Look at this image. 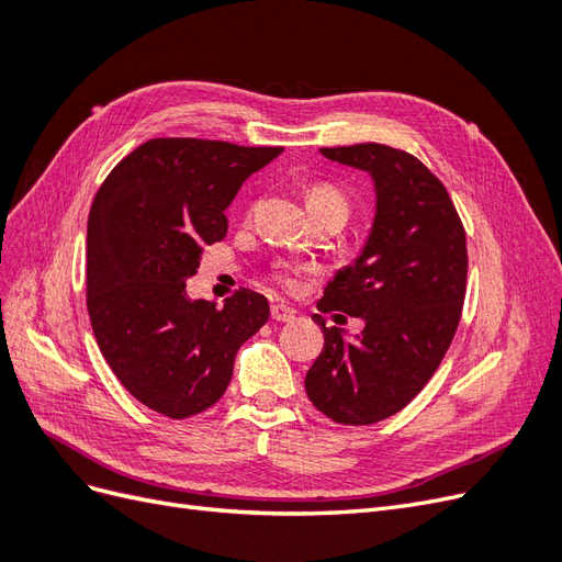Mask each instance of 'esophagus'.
<instances>
[{
  "label": "esophagus",
  "mask_w": 562,
  "mask_h": 562,
  "mask_svg": "<svg viewBox=\"0 0 562 562\" xmlns=\"http://www.w3.org/2000/svg\"><path fill=\"white\" fill-rule=\"evenodd\" d=\"M269 312H271V318H274L277 323H288V321L295 318V310L288 307V304H281V302L271 304Z\"/></svg>",
  "instance_id": "34e87169"
}]
</instances>
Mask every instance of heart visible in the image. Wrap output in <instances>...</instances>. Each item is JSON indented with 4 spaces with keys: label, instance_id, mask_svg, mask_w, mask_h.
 <instances>
[{
    "label": "heart",
    "instance_id": "heart-1",
    "mask_svg": "<svg viewBox=\"0 0 562 562\" xmlns=\"http://www.w3.org/2000/svg\"><path fill=\"white\" fill-rule=\"evenodd\" d=\"M307 206L312 213H318V211H328V209H335V211H345L347 213V199L339 194L335 187L330 184H318V187H312L310 194H307ZM304 267H288V265H279L274 269V281L283 288H295L297 285V279L304 274Z\"/></svg>",
    "mask_w": 562,
    "mask_h": 562
}]
</instances>
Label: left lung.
<instances>
[{
  "instance_id": "8db88e82",
  "label": "left lung",
  "mask_w": 562,
  "mask_h": 562,
  "mask_svg": "<svg viewBox=\"0 0 562 562\" xmlns=\"http://www.w3.org/2000/svg\"><path fill=\"white\" fill-rule=\"evenodd\" d=\"M321 155L372 176L378 213L363 252L316 304L366 328L349 339L314 314L326 342L304 389L333 422L363 427L403 411L443 361L462 318L467 232L443 182L411 151L361 143Z\"/></svg>"
}]
</instances>
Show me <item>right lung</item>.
I'll return each mask as SVG.
<instances>
[{
	"mask_svg": "<svg viewBox=\"0 0 562 562\" xmlns=\"http://www.w3.org/2000/svg\"><path fill=\"white\" fill-rule=\"evenodd\" d=\"M283 147L155 138L119 161L93 199L87 307L116 380L149 411L184 419L223 398L236 351L269 318L239 288L223 307L190 300L203 246L223 241L225 209Z\"/></svg>",
	"mask_w": 562,
	"mask_h": 562,
	"instance_id": "1",
	"label": "right lung"
}]
</instances>
